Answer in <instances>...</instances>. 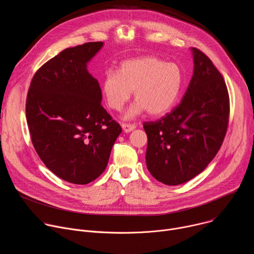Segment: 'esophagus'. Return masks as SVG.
<instances>
[{"label":"esophagus","mask_w":254,"mask_h":254,"mask_svg":"<svg viewBox=\"0 0 254 254\" xmlns=\"http://www.w3.org/2000/svg\"><path fill=\"white\" fill-rule=\"evenodd\" d=\"M122 127H123L125 132H129V131L133 130L136 127V126L135 125H129V124H122Z\"/></svg>","instance_id":"esophagus-1"}]
</instances>
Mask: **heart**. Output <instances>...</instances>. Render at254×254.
<instances>
[{"label":"heart","instance_id":"heart-1","mask_svg":"<svg viewBox=\"0 0 254 254\" xmlns=\"http://www.w3.org/2000/svg\"><path fill=\"white\" fill-rule=\"evenodd\" d=\"M183 84V74L175 63L144 56L124 61L118 71L107 70L101 81V91L107 106L121 111L133 91L135 101L125 113L132 120L147 112L151 116L167 113L176 102Z\"/></svg>","mask_w":254,"mask_h":254}]
</instances>
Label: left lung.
<instances>
[{
    "label": "left lung",
    "instance_id": "1",
    "mask_svg": "<svg viewBox=\"0 0 254 254\" xmlns=\"http://www.w3.org/2000/svg\"><path fill=\"white\" fill-rule=\"evenodd\" d=\"M190 50L194 71L183 99L166 117L143 124L147 168L168 186L186 183L203 172L219 151L228 127L224 79L203 52Z\"/></svg>",
    "mask_w": 254,
    "mask_h": 254
}]
</instances>
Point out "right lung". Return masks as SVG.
<instances>
[{
  "instance_id": "right-lung-1",
  "label": "right lung",
  "mask_w": 254,
  "mask_h": 254,
  "mask_svg": "<svg viewBox=\"0 0 254 254\" xmlns=\"http://www.w3.org/2000/svg\"><path fill=\"white\" fill-rule=\"evenodd\" d=\"M103 47L67 48L34 75L26 117L33 146L45 166L66 182L85 185L105 170L121 126L101 106L98 81L87 65Z\"/></svg>"
}]
</instances>
